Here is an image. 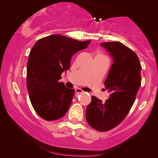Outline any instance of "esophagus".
Returning a JSON list of instances; mask_svg holds the SVG:
<instances>
[{
	"mask_svg": "<svg viewBox=\"0 0 158 158\" xmlns=\"http://www.w3.org/2000/svg\"><path fill=\"white\" fill-rule=\"evenodd\" d=\"M75 91H76V93H77V94H81V93H83V90L81 89V88H76L75 89Z\"/></svg>",
	"mask_w": 158,
	"mask_h": 158,
	"instance_id": "34e87169",
	"label": "esophagus"
}]
</instances>
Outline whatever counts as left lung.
Returning a JSON list of instances; mask_svg holds the SVG:
<instances>
[{"label":"left lung","instance_id":"1","mask_svg":"<svg viewBox=\"0 0 158 158\" xmlns=\"http://www.w3.org/2000/svg\"><path fill=\"white\" fill-rule=\"evenodd\" d=\"M113 59L105 85L110 92L105 102L92 97L86 120L94 129L107 131L120 123L135 102L141 85V65L137 54L118 41L100 44Z\"/></svg>","mask_w":158,"mask_h":158}]
</instances>
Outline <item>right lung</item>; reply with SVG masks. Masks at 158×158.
Segmentation results:
<instances>
[{
	"mask_svg": "<svg viewBox=\"0 0 158 158\" xmlns=\"http://www.w3.org/2000/svg\"><path fill=\"white\" fill-rule=\"evenodd\" d=\"M90 41L51 35L39 39L30 50L27 86L32 106L41 118L56 120L67 113L75 90L66 88L59 79L70 69L73 54L86 48Z\"/></svg>",
	"mask_w": 158,
	"mask_h": 158,
	"instance_id": "add662e5",
	"label": "right lung"
}]
</instances>
